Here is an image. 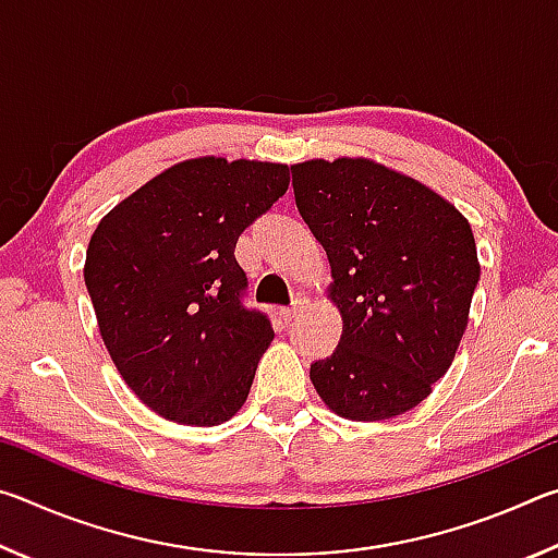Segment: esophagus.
<instances>
[{
  "label": "esophagus",
  "mask_w": 558,
  "mask_h": 558,
  "mask_svg": "<svg viewBox=\"0 0 558 558\" xmlns=\"http://www.w3.org/2000/svg\"><path fill=\"white\" fill-rule=\"evenodd\" d=\"M307 305V298L305 295H298L295 298V302H292V305H288V307H280V315L286 317V319H290V317H295L302 307Z\"/></svg>",
  "instance_id": "esophagus-1"
}]
</instances>
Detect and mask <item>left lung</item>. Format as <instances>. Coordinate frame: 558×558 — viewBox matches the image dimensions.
Listing matches in <instances>:
<instances>
[{
    "label": "left lung",
    "mask_w": 558,
    "mask_h": 558,
    "mask_svg": "<svg viewBox=\"0 0 558 558\" xmlns=\"http://www.w3.org/2000/svg\"><path fill=\"white\" fill-rule=\"evenodd\" d=\"M290 169L342 315L339 347L310 366V379L347 421L396 418L428 399L456 359L480 280L475 235L438 192L374 159Z\"/></svg>",
    "instance_id": "obj_1"
}]
</instances>
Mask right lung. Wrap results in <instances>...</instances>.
<instances>
[{
  "instance_id": "1",
  "label": "right lung",
  "mask_w": 558,
  "mask_h": 558,
  "mask_svg": "<svg viewBox=\"0 0 558 558\" xmlns=\"http://www.w3.org/2000/svg\"><path fill=\"white\" fill-rule=\"evenodd\" d=\"M288 184L280 162L184 159L93 231L83 278L100 337L132 393L162 418L219 426L248 399L272 327L241 305L233 251Z\"/></svg>"
}]
</instances>
